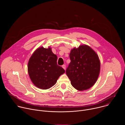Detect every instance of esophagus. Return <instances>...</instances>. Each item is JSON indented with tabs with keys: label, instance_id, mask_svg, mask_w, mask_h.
<instances>
[{
	"label": "esophagus",
	"instance_id": "34e87169",
	"mask_svg": "<svg viewBox=\"0 0 125 125\" xmlns=\"http://www.w3.org/2000/svg\"><path fill=\"white\" fill-rule=\"evenodd\" d=\"M62 68H63L64 70H65V69H66V65H62Z\"/></svg>",
	"mask_w": 125,
	"mask_h": 125
}]
</instances>
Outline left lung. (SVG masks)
<instances>
[{"mask_svg":"<svg viewBox=\"0 0 125 125\" xmlns=\"http://www.w3.org/2000/svg\"><path fill=\"white\" fill-rule=\"evenodd\" d=\"M71 62L66 73L76 90H86L96 83L100 73V62L96 53L86 45L74 48L70 53Z\"/></svg>","mask_w":125,"mask_h":125,"instance_id":"left-lung-1","label":"left lung"}]
</instances>
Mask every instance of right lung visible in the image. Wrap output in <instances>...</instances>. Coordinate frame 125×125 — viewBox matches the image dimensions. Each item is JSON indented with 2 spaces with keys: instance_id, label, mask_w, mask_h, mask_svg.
I'll return each instance as SVG.
<instances>
[{
  "instance_id": "obj_1",
  "label": "right lung",
  "mask_w": 125,
  "mask_h": 125,
  "mask_svg": "<svg viewBox=\"0 0 125 125\" xmlns=\"http://www.w3.org/2000/svg\"><path fill=\"white\" fill-rule=\"evenodd\" d=\"M57 57L50 47L38 48L30 57L28 73L32 83L39 88L46 90L54 85L65 70L57 64Z\"/></svg>"
}]
</instances>
